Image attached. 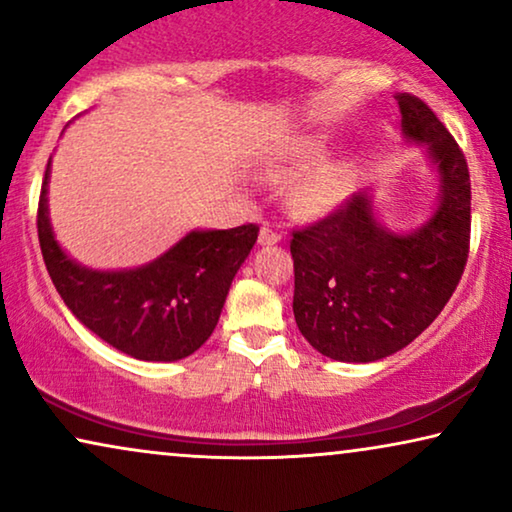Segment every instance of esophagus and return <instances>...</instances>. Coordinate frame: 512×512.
Returning a JSON list of instances; mask_svg holds the SVG:
<instances>
[{
    "instance_id": "1",
    "label": "esophagus",
    "mask_w": 512,
    "mask_h": 512,
    "mask_svg": "<svg viewBox=\"0 0 512 512\" xmlns=\"http://www.w3.org/2000/svg\"><path fill=\"white\" fill-rule=\"evenodd\" d=\"M258 242L263 244H277L279 242V233L272 226H261V233H258Z\"/></svg>"
}]
</instances>
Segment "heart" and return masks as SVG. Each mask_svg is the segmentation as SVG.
Returning <instances> with one entry per match:
<instances>
[{"mask_svg": "<svg viewBox=\"0 0 512 512\" xmlns=\"http://www.w3.org/2000/svg\"><path fill=\"white\" fill-rule=\"evenodd\" d=\"M347 193V172L340 167H328V170L319 172L317 177L307 181L303 188V205L312 212L319 209L333 207L335 202H340Z\"/></svg>", "mask_w": 512, "mask_h": 512, "instance_id": "heart-1", "label": "heart"}]
</instances>
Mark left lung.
Returning a JSON list of instances; mask_svg holds the SVG:
<instances>
[{
  "mask_svg": "<svg viewBox=\"0 0 512 512\" xmlns=\"http://www.w3.org/2000/svg\"><path fill=\"white\" fill-rule=\"evenodd\" d=\"M396 100L405 137L429 146L440 172L436 214L415 233L394 235L359 193L291 233L296 324L335 361L368 363L410 345L443 312L468 261L471 177L464 151L424 100L410 93Z\"/></svg>",
  "mask_w": 512,
  "mask_h": 512,
  "instance_id": "8db88e82",
  "label": "left lung"
}]
</instances>
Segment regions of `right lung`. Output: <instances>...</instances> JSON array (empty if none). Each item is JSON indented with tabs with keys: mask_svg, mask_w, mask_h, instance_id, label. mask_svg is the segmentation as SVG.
Segmentation results:
<instances>
[{
	"mask_svg": "<svg viewBox=\"0 0 512 512\" xmlns=\"http://www.w3.org/2000/svg\"><path fill=\"white\" fill-rule=\"evenodd\" d=\"M41 184V256L60 298L83 326L118 352L142 361H179L205 345L233 277L256 244L258 226L193 230L149 265L121 272L81 268L55 242Z\"/></svg>",
	"mask_w": 512,
	"mask_h": 512,
	"instance_id": "1",
	"label": "right lung"
}]
</instances>
